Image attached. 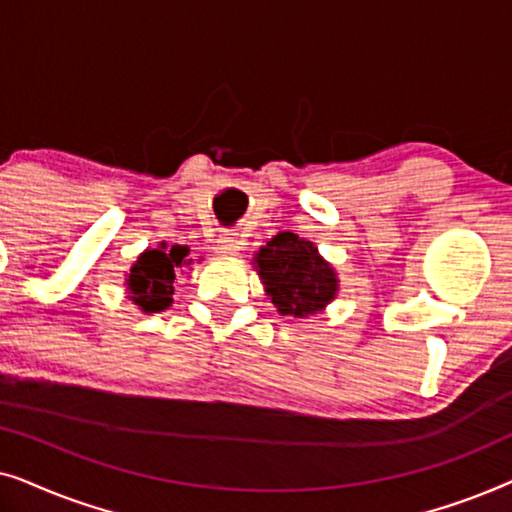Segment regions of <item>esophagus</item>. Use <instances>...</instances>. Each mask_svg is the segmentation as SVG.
Returning <instances> with one entry per match:
<instances>
[{"label": "esophagus", "instance_id": "obj_1", "mask_svg": "<svg viewBox=\"0 0 512 512\" xmlns=\"http://www.w3.org/2000/svg\"><path fill=\"white\" fill-rule=\"evenodd\" d=\"M216 249H219L221 254L237 256L242 249V237L237 233H223L219 240H216Z\"/></svg>", "mask_w": 512, "mask_h": 512}]
</instances>
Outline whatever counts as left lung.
Returning a JSON list of instances; mask_svg holds the SVG:
<instances>
[{"mask_svg": "<svg viewBox=\"0 0 512 512\" xmlns=\"http://www.w3.org/2000/svg\"><path fill=\"white\" fill-rule=\"evenodd\" d=\"M258 277L279 314L310 317L338 293V272L312 242L296 233H277L254 256Z\"/></svg>", "mask_w": 512, "mask_h": 512, "instance_id": "8db88e82", "label": "left lung"}]
</instances>
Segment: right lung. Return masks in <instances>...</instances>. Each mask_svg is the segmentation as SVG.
Returning <instances> with one entry per match:
<instances>
[{"label": "right lung", "mask_w": 512, "mask_h": 512, "mask_svg": "<svg viewBox=\"0 0 512 512\" xmlns=\"http://www.w3.org/2000/svg\"><path fill=\"white\" fill-rule=\"evenodd\" d=\"M191 263L193 258H188V247H181V244L167 249V244L160 242L158 249H146L144 254H139L125 279L128 298L146 314L167 310L172 303V284L177 272Z\"/></svg>", "instance_id": "obj_1"}]
</instances>
